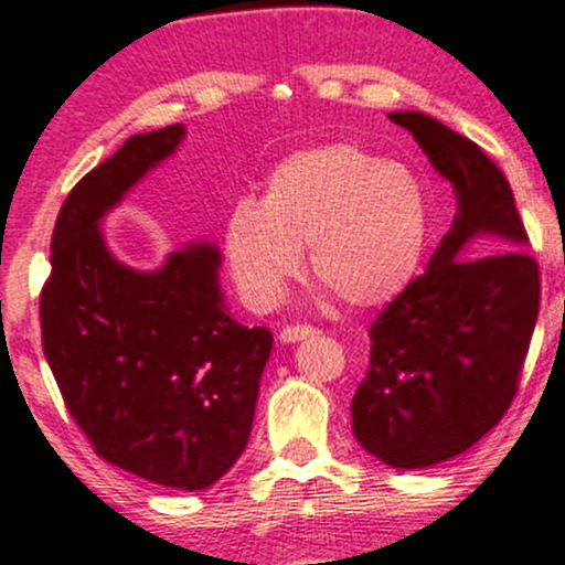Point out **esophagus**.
<instances>
[{
	"label": "esophagus",
	"mask_w": 565,
	"mask_h": 565,
	"mask_svg": "<svg viewBox=\"0 0 565 565\" xmlns=\"http://www.w3.org/2000/svg\"><path fill=\"white\" fill-rule=\"evenodd\" d=\"M312 334H316V329H312V326H287V329H281L278 339H281L284 344H295V342H302V339H308Z\"/></svg>",
	"instance_id": "obj_1"
}]
</instances>
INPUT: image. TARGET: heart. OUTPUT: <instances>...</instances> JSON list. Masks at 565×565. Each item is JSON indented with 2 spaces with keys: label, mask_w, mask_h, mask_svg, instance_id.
I'll list each match as a JSON object with an SVG mask.
<instances>
[{
  "label": "heart",
  "mask_w": 565,
  "mask_h": 565,
  "mask_svg": "<svg viewBox=\"0 0 565 565\" xmlns=\"http://www.w3.org/2000/svg\"><path fill=\"white\" fill-rule=\"evenodd\" d=\"M429 215L416 179L352 145L289 154L270 171L260 202L242 200L223 223V257L242 300L274 310L302 270L323 295L382 308L418 276Z\"/></svg>",
  "instance_id": "obj_1"
}]
</instances>
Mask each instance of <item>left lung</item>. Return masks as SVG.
<instances>
[{
  "instance_id": "8db88e82",
  "label": "left lung",
  "mask_w": 565,
  "mask_h": 565,
  "mask_svg": "<svg viewBox=\"0 0 565 565\" xmlns=\"http://www.w3.org/2000/svg\"><path fill=\"white\" fill-rule=\"evenodd\" d=\"M390 120L458 202L426 274L373 321L371 365L350 405L360 447L407 471L466 452L505 416L540 312V270L500 168L431 115Z\"/></svg>"
}]
</instances>
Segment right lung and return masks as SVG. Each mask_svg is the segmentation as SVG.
Listing matches in <instances>:
<instances>
[{
    "mask_svg": "<svg viewBox=\"0 0 565 565\" xmlns=\"http://www.w3.org/2000/svg\"><path fill=\"white\" fill-rule=\"evenodd\" d=\"M186 126L136 134L67 194L42 289V342L60 392L107 463L171 489H207L253 431L268 329L231 316L221 249L189 242L160 268L113 255L105 221Z\"/></svg>",
    "mask_w": 565,
    "mask_h": 565,
    "instance_id": "add662e5",
    "label": "right lung"
}]
</instances>
